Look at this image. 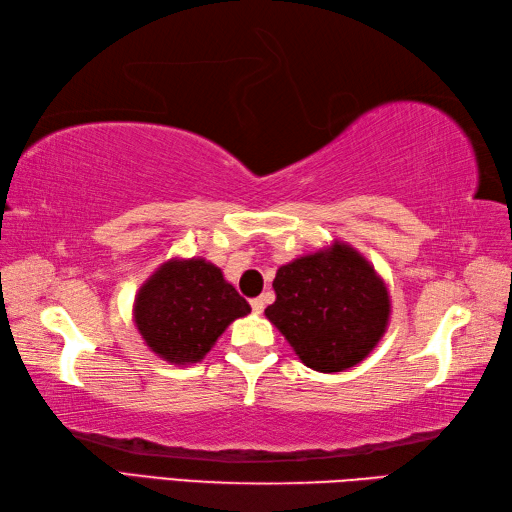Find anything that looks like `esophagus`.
Here are the masks:
<instances>
[{"label": "esophagus", "instance_id": "obj_1", "mask_svg": "<svg viewBox=\"0 0 512 512\" xmlns=\"http://www.w3.org/2000/svg\"><path fill=\"white\" fill-rule=\"evenodd\" d=\"M250 306H253V313L255 315H262L264 313V306H266V299L264 297H255L253 302H250Z\"/></svg>", "mask_w": 512, "mask_h": 512}]
</instances>
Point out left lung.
<instances>
[{
  "label": "left lung",
  "instance_id": "8db88e82",
  "mask_svg": "<svg viewBox=\"0 0 512 512\" xmlns=\"http://www.w3.org/2000/svg\"><path fill=\"white\" fill-rule=\"evenodd\" d=\"M273 288L277 299L266 317L319 373H342L364 362L386 333L388 288L348 244L293 259L277 270Z\"/></svg>",
  "mask_w": 512,
  "mask_h": 512
}]
</instances>
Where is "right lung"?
Instances as JSON below:
<instances>
[{"label": "right lung", "instance_id": "add662e5", "mask_svg": "<svg viewBox=\"0 0 512 512\" xmlns=\"http://www.w3.org/2000/svg\"><path fill=\"white\" fill-rule=\"evenodd\" d=\"M248 313L246 299L202 257L168 259L139 288L133 306L146 346L177 366L202 362L228 324Z\"/></svg>", "mask_w": 512, "mask_h": 512}]
</instances>
